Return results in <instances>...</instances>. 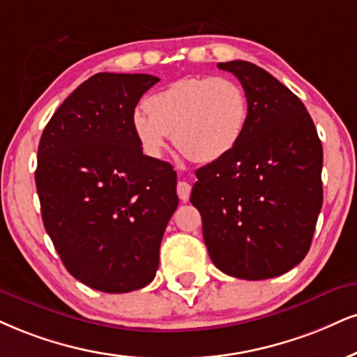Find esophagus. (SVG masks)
I'll use <instances>...</instances> for the list:
<instances>
[{"label": "esophagus", "mask_w": 357, "mask_h": 357, "mask_svg": "<svg viewBox=\"0 0 357 357\" xmlns=\"http://www.w3.org/2000/svg\"><path fill=\"white\" fill-rule=\"evenodd\" d=\"M190 192H192V187L190 183L185 182V180H180L177 183V193H178V199L182 202H187L190 199Z\"/></svg>", "instance_id": "34e87169"}]
</instances>
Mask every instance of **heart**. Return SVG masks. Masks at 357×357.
<instances>
[{
	"label": "heart",
	"mask_w": 357,
	"mask_h": 357,
	"mask_svg": "<svg viewBox=\"0 0 357 357\" xmlns=\"http://www.w3.org/2000/svg\"><path fill=\"white\" fill-rule=\"evenodd\" d=\"M132 116L135 137L149 155L160 157L169 135L183 155L213 162L238 145L248 124L246 92L230 77L190 76L170 82Z\"/></svg>",
	"instance_id": "heart-1"
}]
</instances>
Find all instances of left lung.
Returning a JSON list of instances; mask_svg holds the SVG:
<instances>
[{"label": "left lung", "mask_w": 357, "mask_h": 357, "mask_svg": "<svg viewBox=\"0 0 357 357\" xmlns=\"http://www.w3.org/2000/svg\"><path fill=\"white\" fill-rule=\"evenodd\" d=\"M250 104L235 149L195 172L190 202L213 265L241 280L283 275L306 257L323 205V145L305 104L248 61L218 63Z\"/></svg>", "instance_id": "obj_1"}]
</instances>
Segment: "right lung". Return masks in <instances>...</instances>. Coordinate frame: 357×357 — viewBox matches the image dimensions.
<instances>
[{
	"label": "right lung",
	"instance_id": "right-lung-1",
	"mask_svg": "<svg viewBox=\"0 0 357 357\" xmlns=\"http://www.w3.org/2000/svg\"><path fill=\"white\" fill-rule=\"evenodd\" d=\"M158 77L99 73L44 127L34 174L43 223L74 278L129 293L155 278L177 174L144 155L132 116Z\"/></svg>",
	"mask_w": 357,
	"mask_h": 357
}]
</instances>
